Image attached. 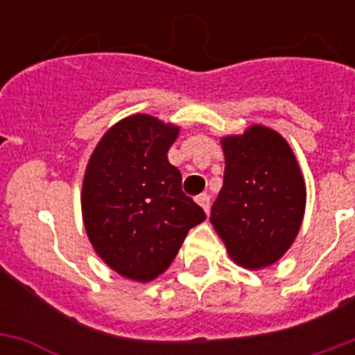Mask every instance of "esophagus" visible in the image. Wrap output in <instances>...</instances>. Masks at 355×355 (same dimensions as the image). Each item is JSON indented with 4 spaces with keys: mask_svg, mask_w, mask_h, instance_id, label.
Returning <instances> with one entry per match:
<instances>
[{
    "mask_svg": "<svg viewBox=\"0 0 355 355\" xmlns=\"http://www.w3.org/2000/svg\"><path fill=\"white\" fill-rule=\"evenodd\" d=\"M197 202H199L200 208H202V210H205L206 214H208V210H210V197H208V195H206V193L199 195V197H197Z\"/></svg>",
    "mask_w": 355,
    "mask_h": 355,
    "instance_id": "34e87169",
    "label": "esophagus"
}]
</instances>
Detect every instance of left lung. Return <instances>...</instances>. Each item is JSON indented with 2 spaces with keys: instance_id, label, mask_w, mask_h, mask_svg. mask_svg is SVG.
<instances>
[{
  "instance_id": "left-lung-1",
  "label": "left lung",
  "mask_w": 355,
  "mask_h": 355,
  "mask_svg": "<svg viewBox=\"0 0 355 355\" xmlns=\"http://www.w3.org/2000/svg\"><path fill=\"white\" fill-rule=\"evenodd\" d=\"M221 145L225 180L210 221L237 265L263 269L286 254L300 230L302 173L289 144L272 128L252 125Z\"/></svg>"
}]
</instances>
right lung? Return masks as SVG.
<instances>
[{
    "label": "right lung",
    "instance_id": "obj_1",
    "mask_svg": "<svg viewBox=\"0 0 355 355\" xmlns=\"http://www.w3.org/2000/svg\"><path fill=\"white\" fill-rule=\"evenodd\" d=\"M178 127L147 114L116 123L97 144L83 180V219L92 247L125 278L155 280L171 265L205 210L182 191L167 160Z\"/></svg>",
    "mask_w": 355,
    "mask_h": 355
}]
</instances>
